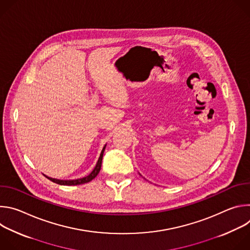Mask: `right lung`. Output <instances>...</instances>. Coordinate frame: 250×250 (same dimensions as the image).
Here are the masks:
<instances>
[{"label":"right lung","mask_w":250,"mask_h":250,"mask_svg":"<svg viewBox=\"0 0 250 250\" xmlns=\"http://www.w3.org/2000/svg\"><path fill=\"white\" fill-rule=\"evenodd\" d=\"M105 146L106 145H104V146L103 147V150L100 154V157L98 159V162L96 164V166L94 167V169L92 170V172L83 177V178H79V179H74V180H60V179H55V178H51V177H48L46 175H44L47 179H49L50 181L56 183V184H59V185H67V186H76V185H81V184H85V183H88L90 181H92L94 178L99 174L100 170H101V166H102V160H103V155H104V151L105 149Z\"/></svg>","instance_id":"1"}]
</instances>
